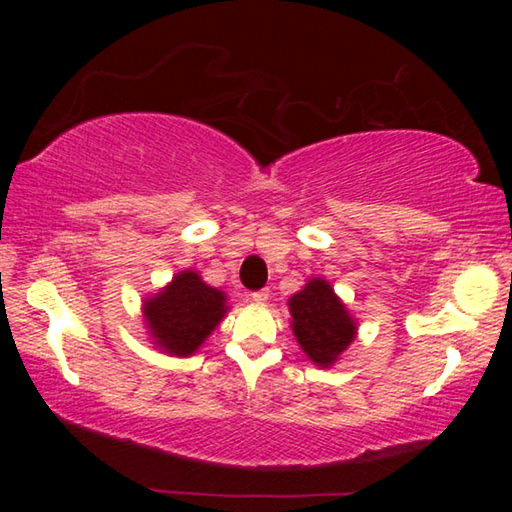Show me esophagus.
I'll return each instance as SVG.
<instances>
[{
  "mask_svg": "<svg viewBox=\"0 0 512 512\" xmlns=\"http://www.w3.org/2000/svg\"><path fill=\"white\" fill-rule=\"evenodd\" d=\"M250 300H255V302H259V305H262V302L268 300V289L253 291V293H250Z\"/></svg>",
  "mask_w": 512,
  "mask_h": 512,
  "instance_id": "34e87169",
  "label": "esophagus"
}]
</instances>
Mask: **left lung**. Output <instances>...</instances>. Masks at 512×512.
<instances>
[{"mask_svg":"<svg viewBox=\"0 0 512 512\" xmlns=\"http://www.w3.org/2000/svg\"><path fill=\"white\" fill-rule=\"evenodd\" d=\"M289 309L300 348L318 366L334 363L357 332L348 311L325 280H311L289 300Z\"/></svg>","mask_w":512,"mask_h":512,"instance_id":"left-lung-1","label":"left lung"}]
</instances>
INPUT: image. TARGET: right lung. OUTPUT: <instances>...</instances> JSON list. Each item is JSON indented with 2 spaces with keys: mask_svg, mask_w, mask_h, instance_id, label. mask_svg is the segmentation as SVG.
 <instances>
[{
  "mask_svg": "<svg viewBox=\"0 0 512 512\" xmlns=\"http://www.w3.org/2000/svg\"><path fill=\"white\" fill-rule=\"evenodd\" d=\"M225 296L185 271L158 296L144 302V316L155 343L171 354L185 357L201 345L225 314Z\"/></svg>",
  "mask_w": 512,
  "mask_h": 512,
  "instance_id": "obj_1",
  "label": "right lung"
}]
</instances>
